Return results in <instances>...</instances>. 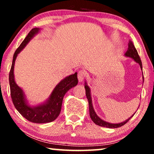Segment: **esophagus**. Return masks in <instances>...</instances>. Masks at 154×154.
<instances>
[{"instance_id": "obj_1", "label": "esophagus", "mask_w": 154, "mask_h": 154, "mask_svg": "<svg viewBox=\"0 0 154 154\" xmlns=\"http://www.w3.org/2000/svg\"><path fill=\"white\" fill-rule=\"evenodd\" d=\"M85 73L83 71H79L78 73V79H79V82L83 81V80L85 79Z\"/></svg>"}]
</instances>
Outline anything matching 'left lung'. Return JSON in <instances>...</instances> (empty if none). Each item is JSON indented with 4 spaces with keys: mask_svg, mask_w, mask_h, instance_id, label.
Segmentation results:
<instances>
[{
    "mask_svg": "<svg viewBox=\"0 0 154 154\" xmlns=\"http://www.w3.org/2000/svg\"><path fill=\"white\" fill-rule=\"evenodd\" d=\"M125 55L126 57H131L133 59V60L135 61L137 63H138L140 64V68L142 70V61L140 60V56H139L138 52L137 51L135 47H134L133 43H132V41H130L129 43H128V50L126 51L125 53ZM143 82H144V75H143ZM85 94H86V97H87L88 100V103H89V111H90V116L91 118L92 121L94 122L96 125H100L101 127H106V128H117L119 127H121L125 125L126 123H128V121L131 119V118L133 116L134 114L131 117H130L129 119L126 120L124 122H122V123H108V122H106L104 121H103L100 119V117L97 115V113H95V111L94 110L93 106H92V99H91V95H90V89L89 88V86L87 85V83L85 84Z\"/></svg>",
    "mask_w": 154,
    "mask_h": 154,
    "instance_id": "1",
    "label": "left lung"
}]
</instances>
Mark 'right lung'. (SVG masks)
I'll return each instance as SVG.
<instances>
[{"instance_id":"right-lung-1","label":"right lung","mask_w":154,"mask_h":154,"mask_svg":"<svg viewBox=\"0 0 154 154\" xmlns=\"http://www.w3.org/2000/svg\"><path fill=\"white\" fill-rule=\"evenodd\" d=\"M39 30V28H33L31 29L21 45L16 50L9 73V83L12 102L20 114L32 123H45L54 121L60 115L64 94L69 90L77 85L78 78L77 73L75 72L74 74L69 75L61 81L60 83H58V85H57L54 88L48 100L43 104L36 106H30L27 104L24 92L14 81V62L17 54L24 49L29 41L36 33H38Z\"/></svg>"}]
</instances>
